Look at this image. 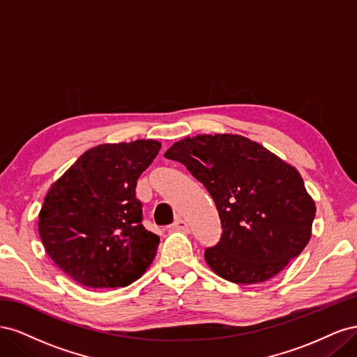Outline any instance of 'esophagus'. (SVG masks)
I'll return each instance as SVG.
<instances>
[{
	"instance_id": "34e87169",
	"label": "esophagus",
	"mask_w": 357,
	"mask_h": 357,
	"mask_svg": "<svg viewBox=\"0 0 357 357\" xmlns=\"http://www.w3.org/2000/svg\"><path fill=\"white\" fill-rule=\"evenodd\" d=\"M172 231H180V232H189V226L183 219H177L174 223H172Z\"/></svg>"
}]
</instances>
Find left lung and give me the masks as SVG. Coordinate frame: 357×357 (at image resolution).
<instances>
[{
	"label": "left lung",
	"instance_id": "1",
	"mask_svg": "<svg viewBox=\"0 0 357 357\" xmlns=\"http://www.w3.org/2000/svg\"><path fill=\"white\" fill-rule=\"evenodd\" d=\"M181 162L208 190L222 222L220 241L205 262L236 284L273 278L311 238L314 199L291 167L236 134L186 137L164 155Z\"/></svg>",
	"mask_w": 357,
	"mask_h": 357
}]
</instances>
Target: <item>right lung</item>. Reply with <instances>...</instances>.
Wrapping results in <instances>:
<instances>
[{"label": "right lung", "mask_w": 357, "mask_h": 357, "mask_svg": "<svg viewBox=\"0 0 357 357\" xmlns=\"http://www.w3.org/2000/svg\"><path fill=\"white\" fill-rule=\"evenodd\" d=\"M159 150L156 139L100 144L50 186L38 234L52 261L74 282L125 287L153 262L159 236L144 228L135 186Z\"/></svg>", "instance_id": "obj_1"}]
</instances>
